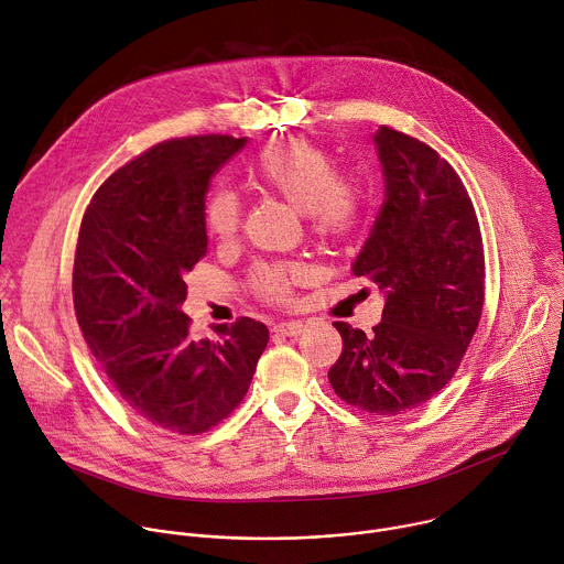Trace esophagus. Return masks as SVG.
<instances>
[{
  "mask_svg": "<svg viewBox=\"0 0 564 564\" xmlns=\"http://www.w3.org/2000/svg\"><path fill=\"white\" fill-rule=\"evenodd\" d=\"M303 329H305V325H303V323H299V321H290V323H279V325H274V332H276V334H281V336H290V338L301 336V334H303Z\"/></svg>",
  "mask_w": 564,
  "mask_h": 564,
  "instance_id": "esophagus-1",
  "label": "esophagus"
}]
</instances>
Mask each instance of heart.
Here are the masks:
<instances>
[{"instance_id": "b5f03b06", "label": "heart", "mask_w": 564, "mask_h": 564, "mask_svg": "<svg viewBox=\"0 0 564 564\" xmlns=\"http://www.w3.org/2000/svg\"><path fill=\"white\" fill-rule=\"evenodd\" d=\"M252 174L270 193L307 215L318 235L340 237L358 219V193L338 181L336 165L323 150L305 141L292 139L265 148L252 163ZM241 213L239 195L230 187H217L206 202V230L219 241H230L239 230ZM301 274L303 270L296 265H263L254 281L265 296L283 301L290 294V283Z\"/></svg>"}]
</instances>
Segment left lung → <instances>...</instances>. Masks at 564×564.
Listing matches in <instances>:
<instances>
[{"instance_id":"8db88e82","label":"left lung","mask_w":564,"mask_h":564,"mask_svg":"<svg viewBox=\"0 0 564 564\" xmlns=\"http://www.w3.org/2000/svg\"><path fill=\"white\" fill-rule=\"evenodd\" d=\"M373 150L386 199L351 272L383 290V318L371 334L334 323L343 351L327 379L345 403L390 416L454 377L480 321L485 257L465 185L436 150L388 126Z\"/></svg>"}]
</instances>
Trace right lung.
I'll return each instance as SVG.
<instances>
[{
  "instance_id": "obj_1",
  "label": "right lung",
  "mask_w": 564,
  "mask_h": 564,
  "mask_svg": "<svg viewBox=\"0 0 564 564\" xmlns=\"http://www.w3.org/2000/svg\"><path fill=\"white\" fill-rule=\"evenodd\" d=\"M248 137L170 139L117 170L79 230L73 301L82 334L119 399L148 423L202 434L246 397L270 332L254 318L195 340L183 276L208 252L213 174Z\"/></svg>"
}]
</instances>
